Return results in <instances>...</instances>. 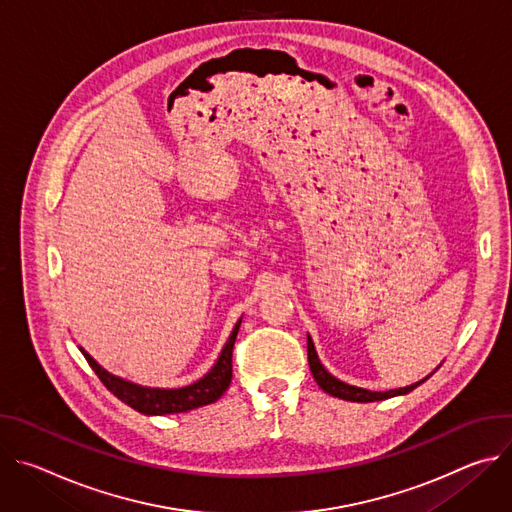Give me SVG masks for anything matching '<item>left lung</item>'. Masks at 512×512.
I'll list each match as a JSON object with an SVG mask.
<instances>
[{
	"label": "left lung",
	"mask_w": 512,
	"mask_h": 512,
	"mask_svg": "<svg viewBox=\"0 0 512 512\" xmlns=\"http://www.w3.org/2000/svg\"><path fill=\"white\" fill-rule=\"evenodd\" d=\"M308 362H310V371L316 379V383L322 387V391H326L328 395L332 397H338V399H344V401H354V403H373V401H383V399H391V397H397V395H407L409 391H413L415 387H419L423 381H427V377L415 385H409V387H403V389H393V391H385V393H379V391H367V389H360V387H352L348 383H342L338 381L336 377H332L324 367L322 362L316 354V348H314V342L312 338L308 336Z\"/></svg>",
	"instance_id": "8db88e82"
}]
</instances>
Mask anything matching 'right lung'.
I'll return each instance as SVG.
<instances>
[{"mask_svg": "<svg viewBox=\"0 0 512 512\" xmlns=\"http://www.w3.org/2000/svg\"><path fill=\"white\" fill-rule=\"evenodd\" d=\"M241 320L237 322L231 338L227 340L221 356H218L216 364L210 369L206 377L200 381L182 387V389H148V387H139L129 381H123L119 377L109 375L103 367L93 360L89 352L81 348L85 354L87 362L91 364V369L97 373L101 383L123 403L133 407L139 413L145 415H168V413H184L208 403H214L216 399H221V395L229 389L231 379H233V346L237 340Z\"/></svg>", "mask_w": 512, "mask_h": 512, "instance_id": "obj_1", "label": "right lung"}]
</instances>
